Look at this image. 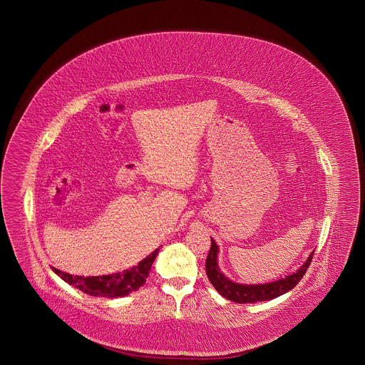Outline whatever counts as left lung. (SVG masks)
<instances>
[{"label":"left lung","instance_id":"left-lung-1","mask_svg":"<svg viewBox=\"0 0 365 365\" xmlns=\"http://www.w3.org/2000/svg\"><path fill=\"white\" fill-rule=\"evenodd\" d=\"M217 252H219V247L215 243V240L212 239V246H210L206 262H205L207 278L221 296H224L225 299L235 302V303H240V304L272 300V299H276L278 296L291 291L306 274L307 269L309 267L312 257H314V252H312L308 257L306 263L296 273H293L287 278L278 279V281L270 282V284L243 285V284L232 282L231 279H228L220 272L219 266H217Z\"/></svg>","mask_w":365,"mask_h":365}]
</instances>
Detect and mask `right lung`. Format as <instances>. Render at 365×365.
<instances>
[{"label": "right lung", "instance_id": "obj_1", "mask_svg": "<svg viewBox=\"0 0 365 365\" xmlns=\"http://www.w3.org/2000/svg\"><path fill=\"white\" fill-rule=\"evenodd\" d=\"M159 250H155L144 261L138 263L137 266L131 267L123 273H115L110 276H101V277H78L68 273H63L58 269H54V273L58 274L63 281L69 285H73L89 296H99V297H122L131 292L137 291L140 287L145 284L146 277L149 276L150 266L155 261Z\"/></svg>", "mask_w": 365, "mask_h": 365}]
</instances>
